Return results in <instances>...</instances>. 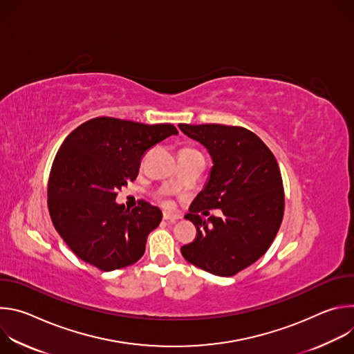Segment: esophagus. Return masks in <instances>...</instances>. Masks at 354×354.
<instances>
[{"label":"esophagus","instance_id":"esophagus-1","mask_svg":"<svg viewBox=\"0 0 354 354\" xmlns=\"http://www.w3.org/2000/svg\"><path fill=\"white\" fill-rule=\"evenodd\" d=\"M164 220L165 221H168V223H175V221H178L180 217L179 216H175V214H169V213H164Z\"/></svg>","mask_w":354,"mask_h":354}]
</instances>
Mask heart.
<instances>
[{
    "label": "heart",
    "mask_w": 354,
    "mask_h": 354,
    "mask_svg": "<svg viewBox=\"0 0 354 354\" xmlns=\"http://www.w3.org/2000/svg\"><path fill=\"white\" fill-rule=\"evenodd\" d=\"M180 151H189V153H197V151L190 149V148H183V149H180ZM172 185H175V182H172Z\"/></svg>",
    "instance_id": "obj_1"
}]
</instances>
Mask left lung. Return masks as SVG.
Returning <instances> with one entry per match:
<instances>
[{"label":"left lung","instance_id":"obj_1","mask_svg":"<svg viewBox=\"0 0 354 354\" xmlns=\"http://www.w3.org/2000/svg\"><path fill=\"white\" fill-rule=\"evenodd\" d=\"M179 129L205 145L213 161L203 190L185 216L196 225L197 236L180 252L209 273L234 276L265 255L280 228L284 190L277 161L243 127L180 123ZM212 208H220L223 216L205 221Z\"/></svg>","mask_w":354,"mask_h":354}]
</instances>
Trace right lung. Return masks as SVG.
Masks as SVG:
<instances>
[{"label":"right lung","instance_id":"obj_1","mask_svg":"<svg viewBox=\"0 0 354 354\" xmlns=\"http://www.w3.org/2000/svg\"><path fill=\"white\" fill-rule=\"evenodd\" d=\"M176 136L172 124L95 118L64 140L50 171L47 205L53 225L84 262L111 272L136 263L162 212L141 201L126 210L118 190L137 178L145 151Z\"/></svg>","mask_w":354,"mask_h":354}]
</instances>
